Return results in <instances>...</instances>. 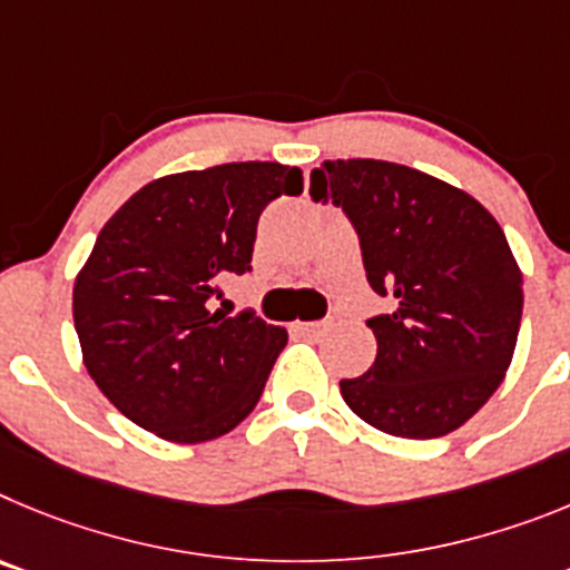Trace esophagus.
<instances>
[{
	"mask_svg": "<svg viewBox=\"0 0 570 570\" xmlns=\"http://www.w3.org/2000/svg\"><path fill=\"white\" fill-rule=\"evenodd\" d=\"M326 326H330L326 321H301L297 323V330L304 332V335H321V332H326Z\"/></svg>",
	"mask_w": 570,
	"mask_h": 570,
	"instance_id": "34e87169",
	"label": "esophagus"
}]
</instances>
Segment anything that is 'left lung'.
I'll return each instance as SVG.
<instances>
[{"instance_id":"obj_1","label":"left lung","mask_w":570,"mask_h":570,"mask_svg":"<svg viewBox=\"0 0 570 570\" xmlns=\"http://www.w3.org/2000/svg\"><path fill=\"white\" fill-rule=\"evenodd\" d=\"M309 193L348 215L368 284L397 301L366 321L377 357L341 381L346 406L394 438L460 429L502 383L520 332L522 273L494 215L440 178L374 158L323 161Z\"/></svg>"}]
</instances>
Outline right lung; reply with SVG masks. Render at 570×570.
I'll list each match as a JSON object with an SVG mask.
<instances>
[{
    "label": "right lung",
    "instance_id": "1",
    "mask_svg": "<svg viewBox=\"0 0 570 570\" xmlns=\"http://www.w3.org/2000/svg\"><path fill=\"white\" fill-rule=\"evenodd\" d=\"M301 193L297 167L218 164L145 184L101 227L76 275L73 323L87 372L127 420L204 443L253 412L286 330L207 301L218 281L253 269L266 204Z\"/></svg>",
    "mask_w": 570,
    "mask_h": 570
}]
</instances>
